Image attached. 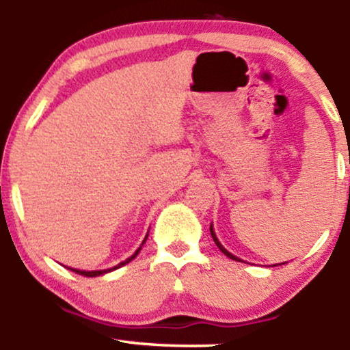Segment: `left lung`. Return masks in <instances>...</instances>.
Masks as SVG:
<instances>
[{
    "mask_svg": "<svg viewBox=\"0 0 350 350\" xmlns=\"http://www.w3.org/2000/svg\"><path fill=\"white\" fill-rule=\"evenodd\" d=\"M211 235H212V239H214V242H215V245H217V247H219V250H220V252H222V253H224V255H226V256H228V258L235 260V262H243V260H242V258H239V256H235V255H234V253H230V252H228V250H227V248H226V247H224V245L219 242V239H217V235H215V230H214V227H212V224H211ZM284 263H286V262H284ZM278 265H283V263H278ZM278 265H271V267H278Z\"/></svg>",
    "mask_w": 350,
    "mask_h": 350,
    "instance_id": "1",
    "label": "left lung"
}]
</instances>
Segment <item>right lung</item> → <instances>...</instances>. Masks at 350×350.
<instances>
[{"label": "right lung", "instance_id": "right-lung-1", "mask_svg": "<svg viewBox=\"0 0 350 350\" xmlns=\"http://www.w3.org/2000/svg\"><path fill=\"white\" fill-rule=\"evenodd\" d=\"M146 239H148V234H146V237H144V240L142 242V245H139L138 248H136V252L133 253V255L131 256H128L126 260H123V262H120L118 265H115V267H111V268H105V270H77V268H69V270H72V271H75V273H79V275H82V276H92V278H94V276H100V275H105V273H110V271H113V270H118V268H122V267H124V265L126 263H130L131 260H135L136 258V255H138L139 252H142V247L144 245V242H146Z\"/></svg>", "mask_w": 350, "mask_h": 350}]
</instances>
